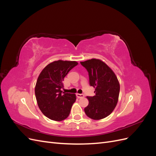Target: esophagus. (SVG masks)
I'll list each match as a JSON object with an SVG mask.
<instances>
[{
	"instance_id": "1",
	"label": "esophagus",
	"mask_w": 156,
	"mask_h": 156,
	"mask_svg": "<svg viewBox=\"0 0 156 156\" xmlns=\"http://www.w3.org/2000/svg\"><path fill=\"white\" fill-rule=\"evenodd\" d=\"M76 96L78 98H83L84 97V96L83 95V94H78L77 93L76 94Z\"/></svg>"
}]
</instances>
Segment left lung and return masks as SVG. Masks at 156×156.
<instances>
[{"mask_svg": "<svg viewBox=\"0 0 156 156\" xmlns=\"http://www.w3.org/2000/svg\"><path fill=\"white\" fill-rule=\"evenodd\" d=\"M81 64L87 69L90 84L95 88L96 93L92 97H87L89 103L84 112L93 120L105 119L114 111L119 101V80L111 68L101 60L92 58Z\"/></svg>", "mask_w": 156, "mask_h": 156, "instance_id": "left-lung-1", "label": "left lung"}]
</instances>
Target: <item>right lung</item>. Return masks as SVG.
<instances>
[{"mask_svg":"<svg viewBox=\"0 0 156 156\" xmlns=\"http://www.w3.org/2000/svg\"><path fill=\"white\" fill-rule=\"evenodd\" d=\"M78 64L76 61H53L41 71L35 86L37 105L49 119L62 121L67 119L76 100L75 94L62 92V81L69 71Z\"/></svg>","mask_w":156,"mask_h":156,"instance_id":"obj_1","label":"right lung"}]
</instances>
